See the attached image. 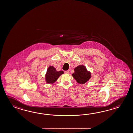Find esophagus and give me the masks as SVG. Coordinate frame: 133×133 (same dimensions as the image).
I'll return each instance as SVG.
<instances>
[{"instance_id": "34e87169", "label": "esophagus", "mask_w": 133, "mask_h": 133, "mask_svg": "<svg viewBox=\"0 0 133 133\" xmlns=\"http://www.w3.org/2000/svg\"><path fill=\"white\" fill-rule=\"evenodd\" d=\"M65 73H66V74H69V73H70V71L69 70H66V71H65Z\"/></svg>"}]
</instances>
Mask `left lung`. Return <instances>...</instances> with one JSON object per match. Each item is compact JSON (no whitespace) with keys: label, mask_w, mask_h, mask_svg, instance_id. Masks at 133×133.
<instances>
[{"label":"left lung","mask_w":133,"mask_h":133,"mask_svg":"<svg viewBox=\"0 0 133 133\" xmlns=\"http://www.w3.org/2000/svg\"><path fill=\"white\" fill-rule=\"evenodd\" d=\"M72 76L78 84H84L90 79L91 73L85 66L78 65L74 68V73L72 74Z\"/></svg>","instance_id":"obj_1"}]
</instances>
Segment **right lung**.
<instances>
[{"label":"right lung","instance_id":"add662e5","mask_svg":"<svg viewBox=\"0 0 133 133\" xmlns=\"http://www.w3.org/2000/svg\"><path fill=\"white\" fill-rule=\"evenodd\" d=\"M64 73L63 71H57L53 66H50L48 68L45 75V80L48 84L55 83L62 74Z\"/></svg>","mask_w":133,"mask_h":133}]
</instances>
